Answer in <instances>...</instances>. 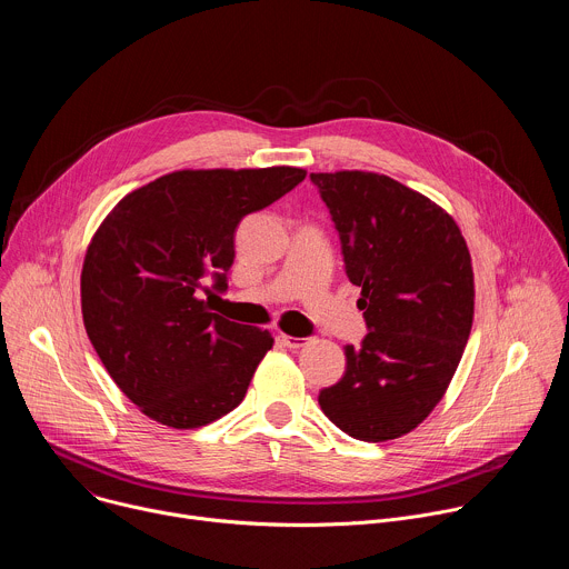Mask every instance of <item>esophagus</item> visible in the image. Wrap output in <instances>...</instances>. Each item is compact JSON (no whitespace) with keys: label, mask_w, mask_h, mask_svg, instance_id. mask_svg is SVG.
I'll return each instance as SVG.
<instances>
[{"label":"esophagus","mask_w":569,"mask_h":569,"mask_svg":"<svg viewBox=\"0 0 569 569\" xmlns=\"http://www.w3.org/2000/svg\"><path fill=\"white\" fill-rule=\"evenodd\" d=\"M277 340H279L283 347H288V349H299V347L306 345L303 338H292V336H286V333H277Z\"/></svg>","instance_id":"esophagus-1"}]
</instances>
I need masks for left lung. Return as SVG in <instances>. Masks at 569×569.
<instances>
[{
	"label": "left lung",
	"mask_w": 569,
	"mask_h": 569,
	"mask_svg": "<svg viewBox=\"0 0 569 569\" xmlns=\"http://www.w3.org/2000/svg\"><path fill=\"white\" fill-rule=\"evenodd\" d=\"M360 286L369 333L345 347L347 371L319 391L321 412L360 441L412 432L443 398L463 356L472 263L461 229L437 202L369 171L310 173Z\"/></svg>",
	"instance_id": "left-lung-1"
}]
</instances>
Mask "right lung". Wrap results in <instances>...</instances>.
I'll return each instance as SVG.
<instances>
[{"instance_id":"obj_1","label":"right lung","mask_w":569,"mask_h":569,"mask_svg":"<svg viewBox=\"0 0 569 569\" xmlns=\"http://www.w3.org/2000/svg\"><path fill=\"white\" fill-rule=\"evenodd\" d=\"M303 178L295 167L176 171L119 200L92 236L80 272L86 331L148 419L193 430L246 398L274 338L211 312L200 290L207 279L227 290L238 222Z\"/></svg>"}]
</instances>
